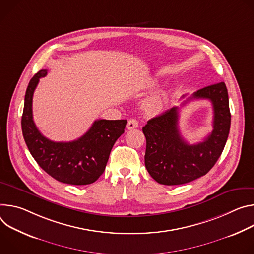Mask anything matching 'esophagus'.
Segmentation results:
<instances>
[{
    "mask_svg": "<svg viewBox=\"0 0 254 254\" xmlns=\"http://www.w3.org/2000/svg\"><path fill=\"white\" fill-rule=\"evenodd\" d=\"M138 127V121L136 119H130L127 123V129L129 130H132V129H135Z\"/></svg>",
    "mask_w": 254,
    "mask_h": 254,
    "instance_id": "esophagus-1",
    "label": "esophagus"
}]
</instances>
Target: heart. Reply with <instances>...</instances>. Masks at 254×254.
Instances as JSON below:
<instances>
[{
	"label": "heart",
	"mask_w": 254,
	"mask_h": 254,
	"mask_svg": "<svg viewBox=\"0 0 254 254\" xmlns=\"http://www.w3.org/2000/svg\"><path fill=\"white\" fill-rule=\"evenodd\" d=\"M165 102V97L162 94L153 96L146 102V109L150 112H159L162 110Z\"/></svg>",
	"instance_id": "heart-1"
}]
</instances>
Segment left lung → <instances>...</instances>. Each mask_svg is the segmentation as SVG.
I'll list each match as a JSON object with an SVG mask.
<instances>
[{"label": "left lung", "mask_w": 254, "mask_h": 254, "mask_svg": "<svg viewBox=\"0 0 254 254\" xmlns=\"http://www.w3.org/2000/svg\"><path fill=\"white\" fill-rule=\"evenodd\" d=\"M207 99L213 105V131L196 144H189L179 130V107L150 119L142 128L146 138L145 166L161 185L177 186L205 176L220 157L229 135L231 114L226 84L203 88L189 100ZM186 104V103H184Z\"/></svg>", "instance_id": "1"}]
</instances>
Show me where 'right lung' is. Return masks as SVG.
I'll list each match as a JSON object with an SVG mask.
<instances>
[{
	"mask_svg": "<svg viewBox=\"0 0 254 254\" xmlns=\"http://www.w3.org/2000/svg\"><path fill=\"white\" fill-rule=\"evenodd\" d=\"M46 69L39 70L28 84L21 120L22 133L31 155L42 170L64 184L84 186L104 173L110 152L124 133L127 120H96L87 133L69 142H54L37 129L32 114L33 94Z\"/></svg>",
	"mask_w": 254,
	"mask_h": 254,
	"instance_id": "obj_1",
	"label": "right lung"
}]
</instances>
